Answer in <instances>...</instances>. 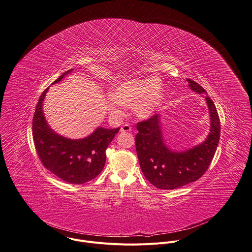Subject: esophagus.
Segmentation results:
<instances>
[{"instance_id": "obj_1", "label": "esophagus", "mask_w": 252, "mask_h": 252, "mask_svg": "<svg viewBox=\"0 0 252 252\" xmlns=\"http://www.w3.org/2000/svg\"><path fill=\"white\" fill-rule=\"evenodd\" d=\"M131 126H129V125H127V124H126V125H124L123 126H122V128H121V131H124V132H127V131H131Z\"/></svg>"}]
</instances>
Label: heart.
<instances>
[{"instance_id":"obj_1","label":"heart","mask_w":252,"mask_h":252,"mask_svg":"<svg viewBox=\"0 0 252 252\" xmlns=\"http://www.w3.org/2000/svg\"><path fill=\"white\" fill-rule=\"evenodd\" d=\"M163 99V89L157 77L132 79L119 82L110 91L105 100L109 115L119 119L124 115V105L131 106L139 118H149Z\"/></svg>"}]
</instances>
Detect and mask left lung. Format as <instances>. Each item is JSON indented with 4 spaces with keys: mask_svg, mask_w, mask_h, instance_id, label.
<instances>
[{
    "mask_svg": "<svg viewBox=\"0 0 252 252\" xmlns=\"http://www.w3.org/2000/svg\"><path fill=\"white\" fill-rule=\"evenodd\" d=\"M190 89L205 95L210 117L206 139L186 151L170 150L163 139L158 114L137 124L135 147L141 170L146 179L158 189H176L197 181L207 170L220 139V120L216 107L205 90L187 79Z\"/></svg>",
    "mask_w": 252,
    "mask_h": 252,
    "instance_id": "8db88e82",
    "label": "left lung"
}]
</instances>
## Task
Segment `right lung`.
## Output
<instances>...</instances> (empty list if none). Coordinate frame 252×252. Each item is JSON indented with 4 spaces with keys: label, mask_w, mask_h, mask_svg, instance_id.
<instances>
[{
    "label": "right lung",
    "mask_w": 252,
    "mask_h": 252,
    "mask_svg": "<svg viewBox=\"0 0 252 252\" xmlns=\"http://www.w3.org/2000/svg\"><path fill=\"white\" fill-rule=\"evenodd\" d=\"M72 70L62 74L53 84L59 83ZM52 84V85H53ZM50 88L40 96L33 118V139L43 165L58 178L71 184H84L95 178L104 167L106 149L120 127H97L82 139H69L55 133L48 125L43 102Z\"/></svg>",
    "instance_id": "obj_1"
}]
</instances>
